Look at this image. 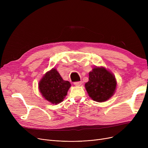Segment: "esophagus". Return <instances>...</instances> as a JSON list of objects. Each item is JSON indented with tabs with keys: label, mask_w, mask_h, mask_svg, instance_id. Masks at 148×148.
Listing matches in <instances>:
<instances>
[{
	"label": "esophagus",
	"mask_w": 148,
	"mask_h": 148,
	"mask_svg": "<svg viewBox=\"0 0 148 148\" xmlns=\"http://www.w3.org/2000/svg\"><path fill=\"white\" fill-rule=\"evenodd\" d=\"M82 81L74 82V84L75 85V86H80V85L82 84Z\"/></svg>",
	"instance_id": "esophagus-1"
}]
</instances>
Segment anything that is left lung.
Listing matches in <instances>:
<instances>
[{
	"mask_svg": "<svg viewBox=\"0 0 148 148\" xmlns=\"http://www.w3.org/2000/svg\"><path fill=\"white\" fill-rule=\"evenodd\" d=\"M116 81L114 75L104 68H94L89 73L85 88L89 97L98 102H103L114 94Z\"/></svg>",
	"mask_w": 148,
	"mask_h": 148,
	"instance_id": "1",
	"label": "left lung"
}]
</instances>
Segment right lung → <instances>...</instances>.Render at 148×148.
I'll return each instance as SVG.
<instances>
[{"instance_id":"right-lung-1","label":"right lung","mask_w":148,"mask_h":148,"mask_svg":"<svg viewBox=\"0 0 148 148\" xmlns=\"http://www.w3.org/2000/svg\"><path fill=\"white\" fill-rule=\"evenodd\" d=\"M71 84L65 81L56 69L47 73L39 83L42 95L53 104L60 103L66 95Z\"/></svg>"}]
</instances>
